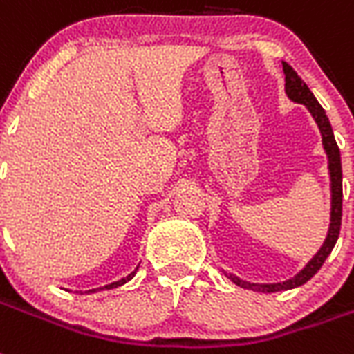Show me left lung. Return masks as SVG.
<instances>
[{"instance_id": "obj_1", "label": "left lung", "mask_w": 354, "mask_h": 354, "mask_svg": "<svg viewBox=\"0 0 354 354\" xmlns=\"http://www.w3.org/2000/svg\"><path fill=\"white\" fill-rule=\"evenodd\" d=\"M282 70H284V88H286V94L292 101L295 103H301V105H306V109L310 111V114L316 120L317 127L322 131V140L323 147H325V153L328 157V171H330V190H333V203H330V227H328L327 238L323 242L322 249L314 254V259L308 262V264L303 268V270L294 277V279H288L284 282H277V284H251V282L240 281L238 277L231 275V273H225L229 279H231L234 284L242 286L245 290H254V292H266V294H271V292H281V290H292L297 288L301 284H305L306 281H310L312 277L316 275L319 268L323 266V262L327 260V257L333 251L334 243L339 236V227H342V158H339V147L336 144V138H334L333 127H330V122H328L327 114L323 111V106L317 103V100L314 97V94L310 92V88L306 86V83L297 75L294 68L286 62H282Z\"/></svg>"}]
</instances>
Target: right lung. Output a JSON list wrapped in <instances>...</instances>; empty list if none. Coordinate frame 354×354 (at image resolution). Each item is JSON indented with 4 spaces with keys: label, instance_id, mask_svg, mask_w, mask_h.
<instances>
[{
    "label": "right lung",
    "instance_id": "obj_1",
    "mask_svg": "<svg viewBox=\"0 0 354 354\" xmlns=\"http://www.w3.org/2000/svg\"><path fill=\"white\" fill-rule=\"evenodd\" d=\"M136 270H138V268H136ZM136 270H134L133 273H129V275L125 277V279H120V281H116V282H111V284H106V286H103V288H105V290H112V288H118V286H122V284H125V282L133 279L134 273H136ZM103 288H97V290H103ZM88 292H95V290H88Z\"/></svg>",
    "mask_w": 354,
    "mask_h": 354
}]
</instances>
